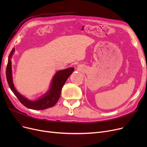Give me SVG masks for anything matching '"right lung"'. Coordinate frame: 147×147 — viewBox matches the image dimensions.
Here are the masks:
<instances>
[{"label": "right lung", "mask_w": 147, "mask_h": 147, "mask_svg": "<svg viewBox=\"0 0 147 147\" xmlns=\"http://www.w3.org/2000/svg\"><path fill=\"white\" fill-rule=\"evenodd\" d=\"M15 48H13L8 57V61L6 67V79L8 85L13 92V93L18 99L20 102L28 109L41 110H45L55 105L58 102L61 95L62 88L64 86L68 77L74 71L73 67L68 68L63 70L58 71L54 75L52 79L51 86L47 92H46L42 96L38 98L35 101H31L24 96L21 95L15 89L12 80V66H11V57L14 53Z\"/></svg>", "instance_id": "1"}]
</instances>
